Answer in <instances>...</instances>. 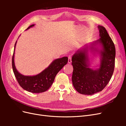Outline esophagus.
<instances>
[{
	"instance_id": "1",
	"label": "esophagus",
	"mask_w": 126,
	"mask_h": 126,
	"mask_svg": "<svg viewBox=\"0 0 126 126\" xmlns=\"http://www.w3.org/2000/svg\"><path fill=\"white\" fill-rule=\"evenodd\" d=\"M68 63H71V57L70 56H69L68 57Z\"/></svg>"
}]
</instances>
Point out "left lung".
<instances>
[{"mask_svg": "<svg viewBox=\"0 0 126 126\" xmlns=\"http://www.w3.org/2000/svg\"><path fill=\"white\" fill-rule=\"evenodd\" d=\"M98 29L100 38L80 48L72 57V84L79 93L83 94L91 95L104 89L114 71L115 45L104 27L99 25ZM90 52H97L100 56V64L97 69L90 67Z\"/></svg>", "mask_w": 126, "mask_h": 126, "instance_id": "8db88e82", "label": "left lung"}]
</instances>
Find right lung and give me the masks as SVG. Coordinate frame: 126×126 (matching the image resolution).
<instances>
[{"label":"right lung","mask_w":126,"mask_h":126,"mask_svg":"<svg viewBox=\"0 0 126 126\" xmlns=\"http://www.w3.org/2000/svg\"><path fill=\"white\" fill-rule=\"evenodd\" d=\"M35 25L30 26L26 30L32 27ZM17 41L15 43L12 58V66L14 73L19 85L26 91L32 93H40L47 91L54 81L57 73L68 63V57L56 59L40 73L34 76H25L17 70L15 64L14 55Z\"/></svg>","instance_id":"obj_1"}]
</instances>
